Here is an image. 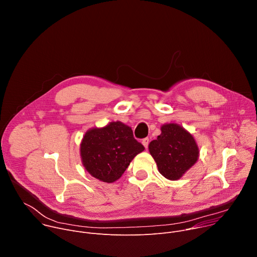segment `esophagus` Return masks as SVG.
<instances>
[{
	"label": "esophagus",
	"mask_w": 257,
	"mask_h": 257,
	"mask_svg": "<svg viewBox=\"0 0 257 257\" xmlns=\"http://www.w3.org/2000/svg\"><path fill=\"white\" fill-rule=\"evenodd\" d=\"M149 143H150V138H144V139H142V144H143V146L145 149H148L149 148Z\"/></svg>",
	"instance_id": "esophagus-1"
}]
</instances>
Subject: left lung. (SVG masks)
Segmentation results:
<instances>
[{
	"label": "left lung",
	"instance_id": "1",
	"mask_svg": "<svg viewBox=\"0 0 257 257\" xmlns=\"http://www.w3.org/2000/svg\"><path fill=\"white\" fill-rule=\"evenodd\" d=\"M161 131V135L150 143L149 150L159 172L175 181L197 162L199 150L194 137L178 124H165Z\"/></svg>",
	"mask_w": 257,
	"mask_h": 257
}]
</instances>
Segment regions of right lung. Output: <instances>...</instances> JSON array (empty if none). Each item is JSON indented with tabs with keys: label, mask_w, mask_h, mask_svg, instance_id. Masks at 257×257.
I'll return each mask as SVG.
<instances>
[{
	"label": "right lung",
	"mask_w": 257,
	"mask_h": 257,
	"mask_svg": "<svg viewBox=\"0 0 257 257\" xmlns=\"http://www.w3.org/2000/svg\"><path fill=\"white\" fill-rule=\"evenodd\" d=\"M144 146L133 137L132 129L120 121L89 129L80 144L85 170L105 183L117 181Z\"/></svg>",
	"instance_id": "right-lung-1"
}]
</instances>
